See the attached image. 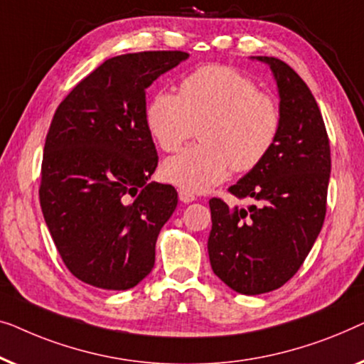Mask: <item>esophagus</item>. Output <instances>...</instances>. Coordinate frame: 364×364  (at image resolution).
I'll list each match as a JSON object with an SVG mask.
<instances>
[{
  "label": "esophagus",
  "mask_w": 364,
  "mask_h": 364,
  "mask_svg": "<svg viewBox=\"0 0 364 364\" xmlns=\"http://www.w3.org/2000/svg\"><path fill=\"white\" fill-rule=\"evenodd\" d=\"M178 194H180V201H181V203H184V204L196 201V198H194V194H193V193H189V191H186V189H183V188L180 189V191H178Z\"/></svg>",
  "instance_id": "1"
}]
</instances>
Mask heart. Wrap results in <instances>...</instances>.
<instances>
[{"instance_id":"b5f03b06","label":"heart","mask_w":364,"mask_h":364,"mask_svg":"<svg viewBox=\"0 0 364 364\" xmlns=\"http://www.w3.org/2000/svg\"><path fill=\"white\" fill-rule=\"evenodd\" d=\"M145 120L163 151H176L201 125L203 143L168 158L163 175L189 193H206L231 168L249 171L269 155L280 130V109L245 74L211 64L183 77L180 95L156 92Z\"/></svg>"}]
</instances>
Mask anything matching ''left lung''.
<instances>
[{
    "instance_id": "8db88e82",
    "label": "left lung",
    "mask_w": 364,
    "mask_h": 364,
    "mask_svg": "<svg viewBox=\"0 0 364 364\" xmlns=\"http://www.w3.org/2000/svg\"><path fill=\"white\" fill-rule=\"evenodd\" d=\"M254 59L269 65L277 84V140L229 188L252 204L229 208L209 199V262L229 289L242 295L279 289L300 269L323 226L331 171L328 135L309 87L280 59Z\"/></svg>"
}]
</instances>
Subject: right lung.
<instances>
[{
	"label": "right lung",
	"mask_w": 364,
	"mask_h": 364,
	"mask_svg": "<svg viewBox=\"0 0 364 364\" xmlns=\"http://www.w3.org/2000/svg\"><path fill=\"white\" fill-rule=\"evenodd\" d=\"M189 58L148 50L107 59L60 102L46 136L39 199L65 267L82 282L129 290L155 265V244L178 204L148 181L158 153L146 89Z\"/></svg>",
	"instance_id": "right-lung-1"
}]
</instances>
